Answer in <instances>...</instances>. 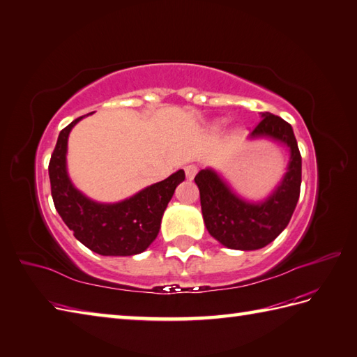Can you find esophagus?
I'll return each instance as SVG.
<instances>
[{
  "label": "esophagus",
  "mask_w": 357,
  "mask_h": 357,
  "mask_svg": "<svg viewBox=\"0 0 357 357\" xmlns=\"http://www.w3.org/2000/svg\"><path fill=\"white\" fill-rule=\"evenodd\" d=\"M197 171H198V168H197L195 165H192V163H190V165H186V167H185V172H186V177H188L189 180H192V178H194V177H195V174H197Z\"/></svg>",
  "instance_id": "34e87169"
}]
</instances>
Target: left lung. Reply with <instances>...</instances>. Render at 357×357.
Instances as JSON below:
<instances>
[{"mask_svg": "<svg viewBox=\"0 0 357 357\" xmlns=\"http://www.w3.org/2000/svg\"><path fill=\"white\" fill-rule=\"evenodd\" d=\"M261 117L250 138H273L291 153L287 174L271 197L254 204L236 197L213 169H201L195 176L207 231L229 249L255 250L273 242L290 222L301 195L302 156L290 123L271 112Z\"/></svg>", "mask_w": 357, "mask_h": 357, "instance_id": "1", "label": "left lung"}]
</instances>
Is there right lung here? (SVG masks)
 I'll return each mask as SVG.
<instances>
[{
  "mask_svg": "<svg viewBox=\"0 0 357 357\" xmlns=\"http://www.w3.org/2000/svg\"><path fill=\"white\" fill-rule=\"evenodd\" d=\"M82 117L73 120L60 135L50 160V180L54 206L64 224L79 242L100 255L128 257L146 250L158 237L160 220L176 188L185 180L178 169L129 199L99 204L75 189L66 171L67 138Z\"/></svg>",
  "mask_w": 357,
  "mask_h": 357,
  "instance_id": "obj_1",
  "label": "right lung"
}]
</instances>
